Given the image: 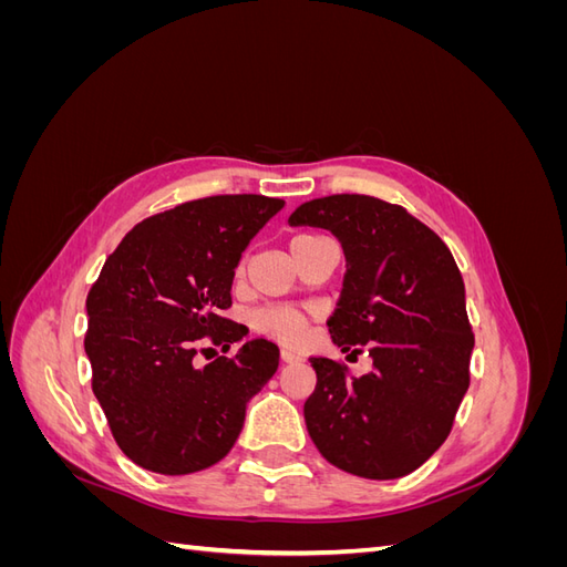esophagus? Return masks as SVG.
Wrapping results in <instances>:
<instances>
[{
  "label": "esophagus",
  "instance_id": "34e87169",
  "mask_svg": "<svg viewBox=\"0 0 567 567\" xmlns=\"http://www.w3.org/2000/svg\"><path fill=\"white\" fill-rule=\"evenodd\" d=\"M281 362L286 364H293V362H302V357L298 352H290V350H281Z\"/></svg>",
  "mask_w": 567,
  "mask_h": 567
}]
</instances>
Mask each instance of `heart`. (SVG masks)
Listing matches in <instances>:
<instances>
[{
    "mask_svg": "<svg viewBox=\"0 0 567 567\" xmlns=\"http://www.w3.org/2000/svg\"><path fill=\"white\" fill-rule=\"evenodd\" d=\"M310 238H317V236H312V234L296 236L290 246L305 244V241H310ZM310 317H312V312L305 310V307L269 305L252 315V326L257 331L274 338V340L286 342V346H296V342H300L305 338L307 321H310Z\"/></svg>",
    "mask_w": 567,
    "mask_h": 567,
    "instance_id": "heart-1",
    "label": "heart"
}]
</instances>
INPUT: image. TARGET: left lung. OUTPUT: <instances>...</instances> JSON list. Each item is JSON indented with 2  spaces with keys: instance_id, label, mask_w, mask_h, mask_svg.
<instances>
[{
  "instance_id": "1",
  "label": "left lung",
  "mask_w": 567,
  "mask_h": 567,
  "mask_svg": "<svg viewBox=\"0 0 567 567\" xmlns=\"http://www.w3.org/2000/svg\"><path fill=\"white\" fill-rule=\"evenodd\" d=\"M288 221L340 238L348 269L329 333L348 357L373 359L354 379L346 362L310 357L312 442L359 477L416 471L447 440L471 383L475 336L452 250L402 205L362 194L307 200Z\"/></svg>"
}]
</instances>
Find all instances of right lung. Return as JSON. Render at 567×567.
<instances>
[{
    "label": "right lung",
    "instance_id": "obj_1",
    "mask_svg": "<svg viewBox=\"0 0 567 567\" xmlns=\"http://www.w3.org/2000/svg\"><path fill=\"white\" fill-rule=\"evenodd\" d=\"M281 208V198L227 194L151 215L90 288L84 352L92 390L136 466L186 475L225 458L248 400L277 371L279 348L265 338L205 367L194 357L203 340L229 348L248 336L219 312L231 307L241 252Z\"/></svg>",
    "mask_w": 567,
    "mask_h": 567
}]
</instances>
